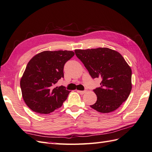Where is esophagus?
I'll use <instances>...</instances> for the list:
<instances>
[{
    "label": "esophagus",
    "instance_id": "34e87169",
    "mask_svg": "<svg viewBox=\"0 0 152 152\" xmlns=\"http://www.w3.org/2000/svg\"><path fill=\"white\" fill-rule=\"evenodd\" d=\"M87 91H77V92L80 93V94H84Z\"/></svg>",
    "mask_w": 152,
    "mask_h": 152
}]
</instances>
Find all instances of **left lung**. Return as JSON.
Instances as JSON below:
<instances>
[{"mask_svg": "<svg viewBox=\"0 0 152 152\" xmlns=\"http://www.w3.org/2000/svg\"><path fill=\"white\" fill-rule=\"evenodd\" d=\"M75 54L93 79L101 77V87L93 91L96 102L91 105L102 113H109L125 102L132 90V70L121 54L107 48L76 49Z\"/></svg>", "mask_w": 152, "mask_h": 152, "instance_id": "left-lung-1", "label": "left lung"}]
</instances>
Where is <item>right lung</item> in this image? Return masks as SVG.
Returning <instances> with one entry per match:
<instances>
[{"instance_id": "obj_1", "label": "right lung", "mask_w": 152, "mask_h": 152, "mask_svg": "<svg viewBox=\"0 0 152 152\" xmlns=\"http://www.w3.org/2000/svg\"><path fill=\"white\" fill-rule=\"evenodd\" d=\"M74 55L71 50H45L28 62L20 88L23 99L31 110L48 114L62 106L71 91L62 85L56 87V83L64 77V65Z\"/></svg>"}]
</instances>
